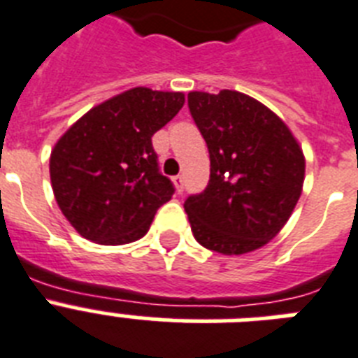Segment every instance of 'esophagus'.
Segmentation results:
<instances>
[{
	"label": "esophagus",
	"mask_w": 358,
	"mask_h": 358,
	"mask_svg": "<svg viewBox=\"0 0 358 358\" xmlns=\"http://www.w3.org/2000/svg\"><path fill=\"white\" fill-rule=\"evenodd\" d=\"M173 182L174 185H176V191L182 193V191H184V176H182V174H176V176L173 178Z\"/></svg>",
	"instance_id": "1"
}]
</instances>
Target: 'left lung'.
<instances>
[{"label":"left lung","instance_id":"8db88e82","mask_svg":"<svg viewBox=\"0 0 358 358\" xmlns=\"http://www.w3.org/2000/svg\"><path fill=\"white\" fill-rule=\"evenodd\" d=\"M187 106L209 150V182L185 199L194 239L224 255L264 246L301 194L305 159L274 112L239 92H191Z\"/></svg>","mask_w":358,"mask_h":358}]
</instances>
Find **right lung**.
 Here are the masks:
<instances>
[{
	"mask_svg": "<svg viewBox=\"0 0 358 358\" xmlns=\"http://www.w3.org/2000/svg\"><path fill=\"white\" fill-rule=\"evenodd\" d=\"M180 92L134 88L84 113L55 145V199L78 234L99 245L143 237L174 185L159 173L152 136L184 106Z\"/></svg>",
	"mask_w": 358,
	"mask_h": 358,
	"instance_id": "add662e5",
	"label": "right lung"
}]
</instances>
